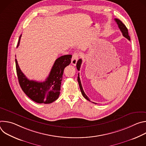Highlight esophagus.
Here are the masks:
<instances>
[{
  "mask_svg": "<svg viewBox=\"0 0 146 146\" xmlns=\"http://www.w3.org/2000/svg\"><path fill=\"white\" fill-rule=\"evenodd\" d=\"M80 54L78 52H76L73 54V56H72V64L75 66L77 64V62L78 59V58L80 56Z\"/></svg>",
  "mask_w": 146,
  "mask_h": 146,
  "instance_id": "1",
  "label": "esophagus"
}]
</instances>
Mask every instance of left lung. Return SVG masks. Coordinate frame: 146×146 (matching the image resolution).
<instances>
[{"label":"left lung","mask_w":146,"mask_h":146,"mask_svg":"<svg viewBox=\"0 0 146 146\" xmlns=\"http://www.w3.org/2000/svg\"><path fill=\"white\" fill-rule=\"evenodd\" d=\"M115 21L117 23L118 26V28H119L120 31H121L122 33V35L127 38V39H128L129 40H131L130 38V37L129 36V34H128V29L126 27V26L125 25L122 23V21H121L117 18H115L114 19ZM81 63H82V60L81 59H78V60L77 61V65H76V67H77V70L79 71L80 70V66H81ZM77 80H78V84H79V86H80V90H81V94L82 95V96H84L86 99H87L88 100L90 101V99H88V96L86 95L85 92H84V90H83L82 89V86H81V81H80V77H79V73L78 74V78H77ZM94 103V102H93Z\"/></svg>","instance_id":"1"}]
</instances>
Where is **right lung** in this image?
I'll return each instance as SVG.
<instances>
[{"instance_id": "add662e5", "label": "right lung", "mask_w": 146, "mask_h": 146, "mask_svg": "<svg viewBox=\"0 0 146 146\" xmlns=\"http://www.w3.org/2000/svg\"><path fill=\"white\" fill-rule=\"evenodd\" d=\"M21 35L19 36L17 47L19 44ZM72 56V55H65L56 59L48 76L43 82L29 80L21 70L15 59L17 74L21 88L36 103L48 104L54 102L59 96L64 70L71 63Z\"/></svg>"}]
</instances>
